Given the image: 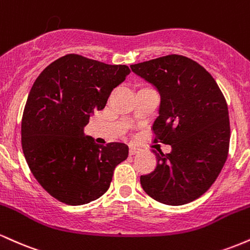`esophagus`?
I'll list each match as a JSON object with an SVG mask.
<instances>
[{
  "instance_id": "esophagus-1",
  "label": "esophagus",
  "mask_w": 250,
  "mask_h": 250,
  "mask_svg": "<svg viewBox=\"0 0 250 250\" xmlns=\"http://www.w3.org/2000/svg\"><path fill=\"white\" fill-rule=\"evenodd\" d=\"M136 153H139V149L134 147H129V155H135Z\"/></svg>"
}]
</instances>
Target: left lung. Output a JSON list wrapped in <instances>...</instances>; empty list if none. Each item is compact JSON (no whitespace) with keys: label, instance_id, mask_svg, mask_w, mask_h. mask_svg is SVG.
I'll use <instances>...</instances> for the list:
<instances>
[{"label":"left lung","instance_id":"1","mask_svg":"<svg viewBox=\"0 0 250 250\" xmlns=\"http://www.w3.org/2000/svg\"><path fill=\"white\" fill-rule=\"evenodd\" d=\"M130 68L159 91L154 141L171 147L169 154L153 150L157 165L140 177L143 190L169 206L199 199L228 156L230 125L225 96L213 76L186 56H162Z\"/></svg>","mask_w":250,"mask_h":250}]
</instances>
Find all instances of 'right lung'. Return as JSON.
<instances>
[{
	"label": "right lung",
	"instance_id": "right-lung-1",
	"mask_svg": "<svg viewBox=\"0 0 250 250\" xmlns=\"http://www.w3.org/2000/svg\"><path fill=\"white\" fill-rule=\"evenodd\" d=\"M129 73L127 65L69 54L34 82L22 117V149L37 182L56 200L70 206L97 200L128 157L127 145H96L84 127Z\"/></svg>",
	"mask_w": 250,
	"mask_h": 250
}]
</instances>
